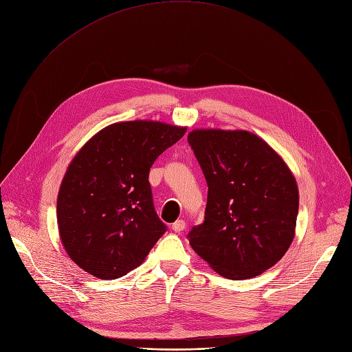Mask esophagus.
I'll return each mask as SVG.
<instances>
[{
  "mask_svg": "<svg viewBox=\"0 0 352 352\" xmlns=\"http://www.w3.org/2000/svg\"><path fill=\"white\" fill-rule=\"evenodd\" d=\"M185 228H186V223H185V221H182V219L176 221V222L172 225V229H173V232H176V233H180Z\"/></svg>",
  "mask_w": 352,
  "mask_h": 352,
  "instance_id": "obj_1",
  "label": "esophagus"
}]
</instances>
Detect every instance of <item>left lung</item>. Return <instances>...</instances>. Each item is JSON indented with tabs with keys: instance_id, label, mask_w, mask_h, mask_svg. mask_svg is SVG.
<instances>
[{
	"instance_id": "left-lung-1",
	"label": "left lung",
	"mask_w": 352,
	"mask_h": 352,
	"mask_svg": "<svg viewBox=\"0 0 352 352\" xmlns=\"http://www.w3.org/2000/svg\"><path fill=\"white\" fill-rule=\"evenodd\" d=\"M188 142L208 183L205 221L189 232L195 252L233 280L261 275L295 236L296 180L275 150L245 130H193Z\"/></svg>"
}]
</instances>
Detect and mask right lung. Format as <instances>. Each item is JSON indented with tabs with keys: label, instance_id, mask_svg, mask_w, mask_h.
Instances as JSON below:
<instances>
[{
	"label": "right lung",
	"instance_id": "add662e5",
	"mask_svg": "<svg viewBox=\"0 0 352 352\" xmlns=\"http://www.w3.org/2000/svg\"><path fill=\"white\" fill-rule=\"evenodd\" d=\"M186 133L152 120L114 123L80 148L57 197L63 246L86 272L116 279L138 267L166 232L148 172Z\"/></svg>",
	"mask_w": 352,
	"mask_h": 352
}]
</instances>
